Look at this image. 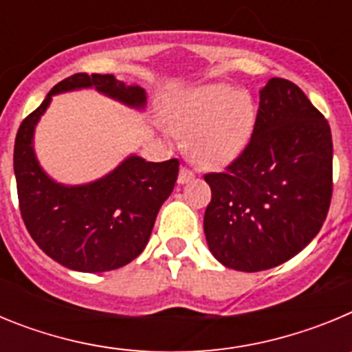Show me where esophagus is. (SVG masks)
Here are the masks:
<instances>
[{
    "label": "esophagus",
    "instance_id": "1",
    "mask_svg": "<svg viewBox=\"0 0 352 352\" xmlns=\"http://www.w3.org/2000/svg\"><path fill=\"white\" fill-rule=\"evenodd\" d=\"M190 179H194V173H192L190 169H186V167H182V169H179V174H178L179 185H185V183H188Z\"/></svg>",
    "mask_w": 352,
    "mask_h": 352
}]
</instances>
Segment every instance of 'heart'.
Returning <instances> with one entry per match:
<instances>
[{
  "label": "heart",
  "mask_w": 352,
  "mask_h": 352,
  "mask_svg": "<svg viewBox=\"0 0 352 352\" xmlns=\"http://www.w3.org/2000/svg\"><path fill=\"white\" fill-rule=\"evenodd\" d=\"M170 126L188 135L190 157L201 167L220 169L243 153L256 130L252 96L226 82L186 91L169 114Z\"/></svg>",
  "instance_id": "obj_1"
}]
</instances>
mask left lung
I'll use <instances>...</instances> for the list:
<instances>
[{
  "label": "left lung",
  "mask_w": 352,
  "mask_h": 352,
  "mask_svg": "<svg viewBox=\"0 0 352 352\" xmlns=\"http://www.w3.org/2000/svg\"><path fill=\"white\" fill-rule=\"evenodd\" d=\"M328 121L291 80L259 91L256 130L226 173L204 176V234L226 268L263 272L294 257L321 231L331 201Z\"/></svg>",
  "instance_id": "left-lung-1"
}]
</instances>
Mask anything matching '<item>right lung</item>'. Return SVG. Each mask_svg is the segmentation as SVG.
<instances>
[{
    "instance_id": "right-lung-1",
    "label": "right lung",
    "mask_w": 352,
    "mask_h": 352,
    "mask_svg": "<svg viewBox=\"0 0 352 352\" xmlns=\"http://www.w3.org/2000/svg\"><path fill=\"white\" fill-rule=\"evenodd\" d=\"M96 89L144 111L146 91L111 74H74L47 93L21 123L14 146V173L21 214L28 232L51 259L74 272L102 273L132 263L144 250L158 210L178 179L179 162H146L129 155L111 173L82 185L51 178L35 153V129L52 96Z\"/></svg>"
}]
</instances>
